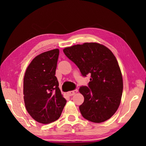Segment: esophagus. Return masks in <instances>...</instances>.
Listing matches in <instances>:
<instances>
[{"label":"esophagus","mask_w":146,"mask_h":146,"mask_svg":"<svg viewBox=\"0 0 146 146\" xmlns=\"http://www.w3.org/2000/svg\"><path fill=\"white\" fill-rule=\"evenodd\" d=\"M77 92H78V90L76 89V90H72V91H68V92L67 93V94H68L69 96H72L73 95H75V94Z\"/></svg>","instance_id":"esophagus-1"}]
</instances>
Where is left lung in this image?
<instances>
[{
  "label": "left lung",
  "instance_id": "obj_1",
  "mask_svg": "<svg viewBox=\"0 0 146 146\" xmlns=\"http://www.w3.org/2000/svg\"><path fill=\"white\" fill-rule=\"evenodd\" d=\"M63 51L83 76L91 75L88 86L79 89L84 97L79 106L82 117L95 123L110 119L119 107L123 91L122 73L115 55L95 42L77 44Z\"/></svg>",
  "mask_w": 146,
  "mask_h": 146
}]
</instances>
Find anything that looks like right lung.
Wrapping results in <instances>:
<instances>
[{"instance_id":"add662e5","label":"right lung","mask_w":146,"mask_h":146,"mask_svg":"<svg viewBox=\"0 0 146 146\" xmlns=\"http://www.w3.org/2000/svg\"><path fill=\"white\" fill-rule=\"evenodd\" d=\"M58 49L36 56L29 64L24 78V100L31 117L41 123L58 120L66 104L55 76Z\"/></svg>"}]
</instances>
